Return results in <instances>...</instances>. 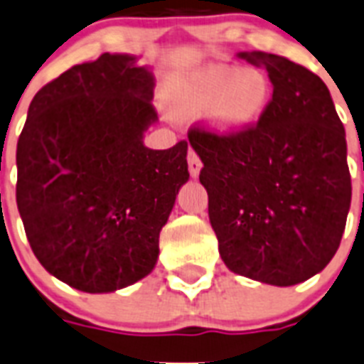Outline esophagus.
I'll return each mask as SVG.
<instances>
[{
  "instance_id": "esophagus-1",
  "label": "esophagus",
  "mask_w": 364,
  "mask_h": 364,
  "mask_svg": "<svg viewBox=\"0 0 364 364\" xmlns=\"http://www.w3.org/2000/svg\"><path fill=\"white\" fill-rule=\"evenodd\" d=\"M187 161H188V172H191V176L196 179V177L200 176V170H202V161H200V156L192 151V149H188Z\"/></svg>"
}]
</instances>
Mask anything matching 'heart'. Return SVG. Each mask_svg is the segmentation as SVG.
Listing matches in <instances>:
<instances>
[{"label": "heart", "instance_id": "obj_1", "mask_svg": "<svg viewBox=\"0 0 364 364\" xmlns=\"http://www.w3.org/2000/svg\"><path fill=\"white\" fill-rule=\"evenodd\" d=\"M271 93V82L259 69L209 63L168 80L164 102L177 119L205 112V123L211 131L235 134L264 115Z\"/></svg>", "mask_w": 364, "mask_h": 364}]
</instances>
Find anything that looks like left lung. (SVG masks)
Returning <instances> with one entry per match:
<instances>
[{
	"mask_svg": "<svg viewBox=\"0 0 364 364\" xmlns=\"http://www.w3.org/2000/svg\"><path fill=\"white\" fill-rule=\"evenodd\" d=\"M237 58L267 70L273 97L252 129L188 132L203 162L209 223L230 271L271 286L299 284L323 271L346 228L344 125L320 76L282 55Z\"/></svg>",
	"mask_w": 364,
	"mask_h": 364,
	"instance_id": "1",
	"label": "left lung"
}]
</instances>
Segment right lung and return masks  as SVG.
<instances>
[{"label":"right lung","instance_id":"obj_1","mask_svg":"<svg viewBox=\"0 0 364 364\" xmlns=\"http://www.w3.org/2000/svg\"><path fill=\"white\" fill-rule=\"evenodd\" d=\"M155 76L138 55L102 54L33 97L16 146V205L46 271L85 294L151 273L159 235L188 181L187 141L149 149Z\"/></svg>","mask_w":364,"mask_h":364}]
</instances>
